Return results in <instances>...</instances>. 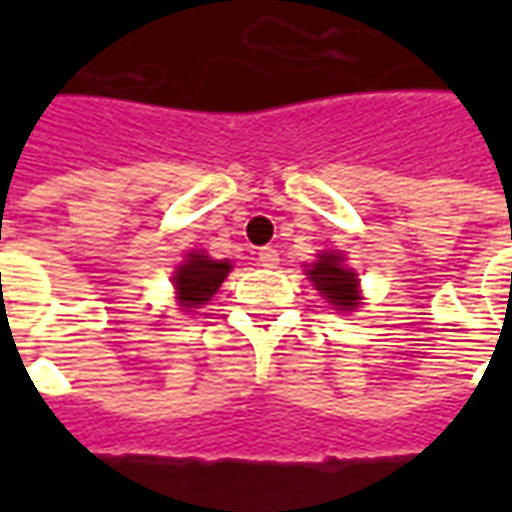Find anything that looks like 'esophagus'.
<instances>
[{
  "label": "esophagus",
  "mask_w": 512,
  "mask_h": 512,
  "mask_svg": "<svg viewBox=\"0 0 512 512\" xmlns=\"http://www.w3.org/2000/svg\"><path fill=\"white\" fill-rule=\"evenodd\" d=\"M257 263H260L263 268H277L279 252L277 249H271V246H266V249H260V252H257Z\"/></svg>",
  "instance_id": "1"
}]
</instances>
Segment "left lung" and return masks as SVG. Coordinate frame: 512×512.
<instances>
[{
  "instance_id": "1",
  "label": "left lung",
  "mask_w": 512,
  "mask_h": 512,
  "mask_svg": "<svg viewBox=\"0 0 512 512\" xmlns=\"http://www.w3.org/2000/svg\"><path fill=\"white\" fill-rule=\"evenodd\" d=\"M307 277L334 310L351 312L362 304L359 279H356L354 268L345 266L343 252H321L318 260L307 268Z\"/></svg>"
}]
</instances>
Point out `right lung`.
<instances>
[{"label": "right lung", "mask_w": 512, "mask_h": 512, "mask_svg": "<svg viewBox=\"0 0 512 512\" xmlns=\"http://www.w3.org/2000/svg\"><path fill=\"white\" fill-rule=\"evenodd\" d=\"M233 263L230 260H213L205 252H189L180 263L172 285L178 293V304L183 310H194L200 304H208L216 290L222 288L224 277L230 274Z\"/></svg>", "instance_id": "obj_1"}]
</instances>
